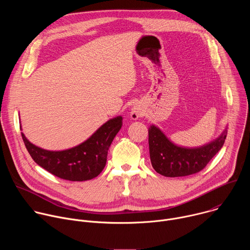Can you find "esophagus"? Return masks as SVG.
I'll list each match as a JSON object with an SVG mask.
<instances>
[{
  "mask_svg": "<svg viewBox=\"0 0 250 250\" xmlns=\"http://www.w3.org/2000/svg\"><path fill=\"white\" fill-rule=\"evenodd\" d=\"M130 117H131V119H133V120H136V119H138L139 117H140V112L137 110V109H132L131 110V112H130Z\"/></svg>",
  "mask_w": 250,
  "mask_h": 250,
  "instance_id": "obj_1",
  "label": "esophagus"
}]
</instances>
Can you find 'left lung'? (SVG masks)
<instances>
[{"mask_svg":"<svg viewBox=\"0 0 250 250\" xmlns=\"http://www.w3.org/2000/svg\"><path fill=\"white\" fill-rule=\"evenodd\" d=\"M228 129L209 144L196 148L174 145L155 125L148 129L150 161L154 170L165 177L188 176L203 170L223 147Z\"/></svg>","mask_w":250,"mask_h":250,"instance_id":"1","label":"left lung"}]
</instances>
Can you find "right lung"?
Wrapping results in <instances>:
<instances>
[{
    "instance_id": "obj_1",
    "label": "right lung",
    "mask_w": 250,
    "mask_h": 250,
    "mask_svg": "<svg viewBox=\"0 0 250 250\" xmlns=\"http://www.w3.org/2000/svg\"><path fill=\"white\" fill-rule=\"evenodd\" d=\"M123 125L121 116L104 123L83 144L62 151L35 146L21 132L24 146L34 162L56 177L69 181H87L104 169L113 139Z\"/></svg>"
}]
</instances>
